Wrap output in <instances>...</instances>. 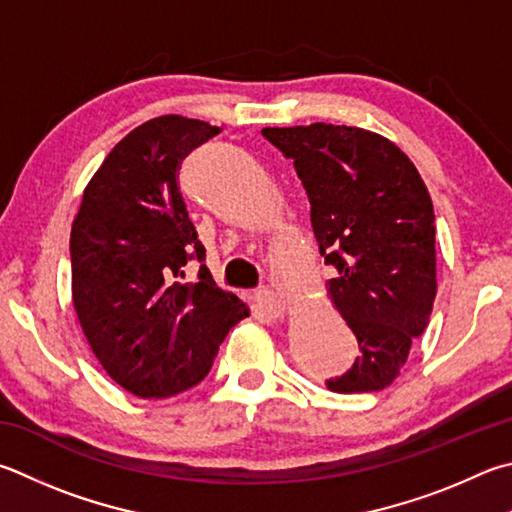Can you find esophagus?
Listing matches in <instances>:
<instances>
[{
    "label": "esophagus",
    "instance_id": "34e87169",
    "mask_svg": "<svg viewBox=\"0 0 512 512\" xmlns=\"http://www.w3.org/2000/svg\"><path fill=\"white\" fill-rule=\"evenodd\" d=\"M255 302L262 306V309L271 313L273 318H282V315H284L282 300L273 291H268V288H259V291L255 293Z\"/></svg>",
    "mask_w": 512,
    "mask_h": 512
}]
</instances>
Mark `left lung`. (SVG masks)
<instances>
[{
  "mask_svg": "<svg viewBox=\"0 0 512 512\" xmlns=\"http://www.w3.org/2000/svg\"><path fill=\"white\" fill-rule=\"evenodd\" d=\"M311 203L324 264L338 277L329 297L358 340L349 371L329 378L338 394L378 392L401 374L436 297L434 208L421 174L398 147L360 127H266Z\"/></svg>",
  "mask_w": 512,
  "mask_h": 512,
  "instance_id": "left-lung-1",
  "label": "left lung"
}]
</instances>
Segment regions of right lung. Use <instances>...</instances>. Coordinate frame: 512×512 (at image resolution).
Here are the masks:
<instances>
[{
  "mask_svg": "<svg viewBox=\"0 0 512 512\" xmlns=\"http://www.w3.org/2000/svg\"><path fill=\"white\" fill-rule=\"evenodd\" d=\"M219 127L152 118L102 161L71 228V288L100 365L141 398L181 394L208 376L219 345L248 309L206 268V248L179 192L181 161ZM199 261L200 282L181 285Z\"/></svg>",
  "mask_w": 512,
  "mask_h": 512,
  "instance_id": "1",
  "label": "right lung"
}]
</instances>
